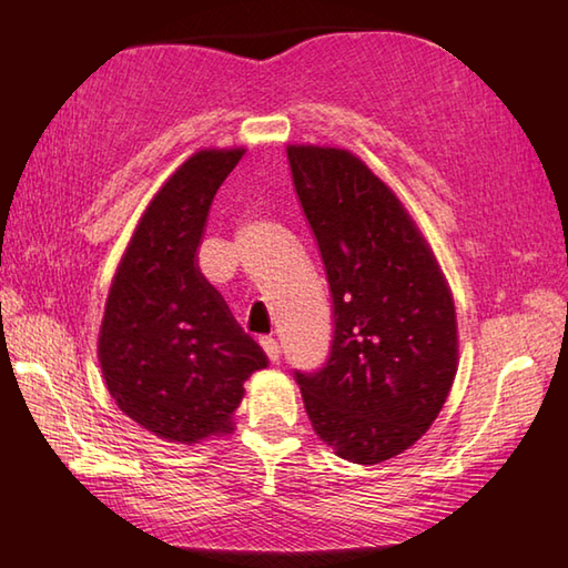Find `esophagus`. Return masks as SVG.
Instances as JSON below:
<instances>
[{
    "label": "esophagus",
    "mask_w": 568,
    "mask_h": 568,
    "mask_svg": "<svg viewBox=\"0 0 568 568\" xmlns=\"http://www.w3.org/2000/svg\"><path fill=\"white\" fill-rule=\"evenodd\" d=\"M261 348L265 352V356H268L271 364H277V358H281V344L271 339V336H265V339H261Z\"/></svg>",
    "instance_id": "1"
}]
</instances>
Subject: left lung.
<instances>
[{
    "label": "left lung",
    "mask_w": 568,
    "mask_h": 568,
    "mask_svg": "<svg viewBox=\"0 0 568 568\" xmlns=\"http://www.w3.org/2000/svg\"><path fill=\"white\" fill-rule=\"evenodd\" d=\"M332 295V346L295 371L312 427L354 464L413 446L452 390L456 315L437 261L388 185L339 149H287Z\"/></svg>",
    "instance_id": "obj_1"
}]
</instances>
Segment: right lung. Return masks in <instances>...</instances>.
Returning a JSON list of instances; mask_svg holds the SVG:
<instances>
[{"label": "right lung", "mask_w": 568, "mask_h": 568, "mask_svg": "<svg viewBox=\"0 0 568 568\" xmlns=\"http://www.w3.org/2000/svg\"><path fill=\"white\" fill-rule=\"evenodd\" d=\"M244 151H200L141 216L106 297L100 364L119 409L155 437L232 432L244 381L268 366L197 271L210 204Z\"/></svg>", "instance_id": "obj_1"}]
</instances>
